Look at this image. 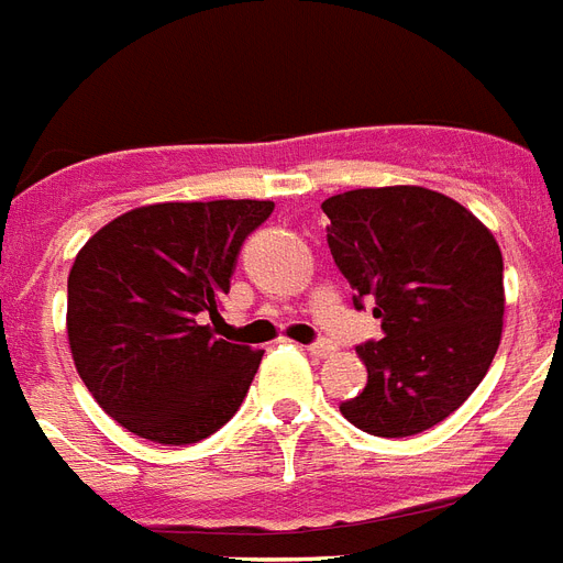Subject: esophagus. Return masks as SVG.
<instances>
[{
	"instance_id": "obj_1",
	"label": "esophagus",
	"mask_w": 563,
	"mask_h": 563,
	"mask_svg": "<svg viewBox=\"0 0 563 563\" xmlns=\"http://www.w3.org/2000/svg\"><path fill=\"white\" fill-rule=\"evenodd\" d=\"M308 354H310V357L322 360V357H328V354H331V345H328V343H313V345H308Z\"/></svg>"
}]
</instances>
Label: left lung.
Returning a JSON list of instances; mask_svg holds the SVG:
<instances>
[{"label":"left lung","instance_id":"left-lung-1","mask_svg":"<svg viewBox=\"0 0 563 563\" xmlns=\"http://www.w3.org/2000/svg\"><path fill=\"white\" fill-rule=\"evenodd\" d=\"M328 246L372 302L384 340L357 349L366 389L340 407L363 433L404 439L444 421L474 393L503 336V253L492 229L421 186L328 197Z\"/></svg>","mask_w":563,"mask_h":563}]
</instances>
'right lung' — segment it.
<instances>
[{
  "instance_id": "add662e5",
  "label": "right lung",
  "mask_w": 563,
  "mask_h": 563,
  "mask_svg": "<svg viewBox=\"0 0 563 563\" xmlns=\"http://www.w3.org/2000/svg\"><path fill=\"white\" fill-rule=\"evenodd\" d=\"M269 211V200L139 206L80 246L66 305L71 360L124 430L195 444L238 412L264 352L218 340L209 319Z\"/></svg>"
}]
</instances>
